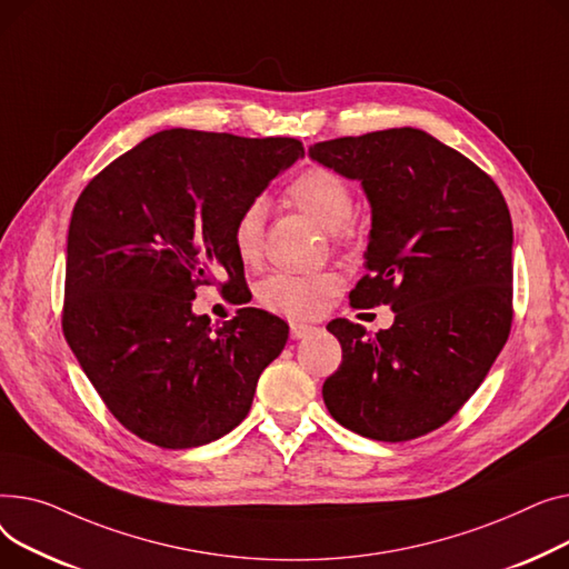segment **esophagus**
Listing matches in <instances>:
<instances>
[{"label": "esophagus", "instance_id": "1", "mask_svg": "<svg viewBox=\"0 0 569 569\" xmlns=\"http://www.w3.org/2000/svg\"><path fill=\"white\" fill-rule=\"evenodd\" d=\"M312 330H315V326H310V323H291V340H303L310 336Z\"/></svg>", "mask_w": 569, "mask_h": 569}]
</instances>
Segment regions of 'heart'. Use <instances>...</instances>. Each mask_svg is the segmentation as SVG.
Here are the masks:
<instances>
[{
    "label": "heart",
    "instance_id": "1",
    "mask_svg": "<svg viewBox=\"0 0 569 569\" xmlns=\"http://www.w3.org/2000/svg\"><path fill=\"white\" fill-rule=\"evenodd\" d=\"M289 199L296 209L312 218L328 231H340L353 213L351 186L328 167H310L289 186ZM266 222V202H252L239 213L231 227V246L243 263H254L261 254ZM340 280L332 273L319 276H289L276 273L259 284L261 303L287 317H315L328 303V298L338 291Z\"/></svg>",
    "mask_w": 569,
    "mask_h": 569
}]
</instances>
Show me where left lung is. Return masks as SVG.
Instances as JSON below:
<instances>
[{
  "mask_svg": "<svg viewBox=\"0 0 569 569\" xmlns=\"http://www.w3.org/2000/svg\"><path fill=\"white\" fill-rule=\"evenodd\" d=\"M358 181L372 209L356 308L390 306L375 338L347 319L323 402L375 441H411L448 422L485 381L512 323V220L498 186L418 128H388L310 147Z\"/></svg>",
  "mask_w": 569,
  "mask_h": 569,
  "instance_id": "obj_1",
  "label": "left lung"
}]
</instances>
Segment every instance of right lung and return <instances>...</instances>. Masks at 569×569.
<instances>
[{
	"instance_id": "obj_1",
	"label": "right lung",
	"mask_w": 569,
	"mask_h": 569,
	"mask_svg": "<svg viewBox=\"0 0 569 569\" xmlns=\"http://www.w3.org/2000/svg\"><path fill=\"white\" fill-rule=\"evenodd\" d=\"M291 138L172 128L89 181L66 243L63 336L112 416L160 448L207 446L241 425L289 326L243 308L222 326L192 312L220 273L239 289L231 227L287 167Z\"/></svg>"
}]
</instances>
